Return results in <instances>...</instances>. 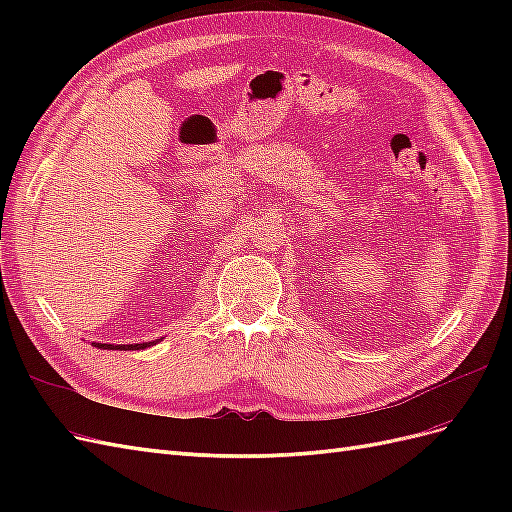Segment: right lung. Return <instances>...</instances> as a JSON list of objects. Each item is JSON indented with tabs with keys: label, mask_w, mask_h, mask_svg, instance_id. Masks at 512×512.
Masks as SVG:
<instances>
[{
	"label": "right lung",
	"mask_w": 512,
	"mask_h": 512,
	"mask_svg": "<svg viewBox=\"0 0 512 512\" xmlns=\"http://www.w3.org/2000/svg\"><path fill=\"white\" fill-rule=\"evenodd\" d=\"M156 342H145V344H128V346H123V344H119V346H115V344H96V348H102V350H143V348H149V346H153Z\"/></svg>",
	"instance_id": "add662e5"
}]
</instances>
